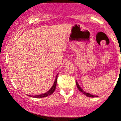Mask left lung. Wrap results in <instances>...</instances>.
Masks as SVG:
<instances>
[{"instance_id": "obj_1", "label": "left lung", "mask_w": 121, "mask_h": 121, "mask_svg": "<svg viewBox=\"0 0 121 121\" xmlns=\"http://www.w3.org/2000/svg\"><path fill=\"white\" fill-rule=\"evenodd\" d=\"M76 86H77V88H78V89H79V91H80L81 92L83 93V94H84V95H85L86 96H88V97H92V98L95 97V96H95V95H91V94H90L89 93H86V92H85L84 91H83V89H82V88L80 87V86L79 85V84L77 82H76Z\"/></svg>"}]
</instances>
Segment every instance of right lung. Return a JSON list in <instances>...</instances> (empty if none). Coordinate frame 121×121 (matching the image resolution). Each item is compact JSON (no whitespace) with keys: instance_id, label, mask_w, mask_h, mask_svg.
<instances>
[{"instance_id":"right-lung-1","label":"right lung","mask_w":121,"mask_h":121,"mask_svg":"<svg viewBox=\"0 0 121 121\" xmlns=\"http://www.w3.org/2000/svg\"><path fill=\"white\" fill-rule=\"evenodd\" d=\"M58 74L56 75V76L55 79L54 83H53L52 87L50 89L49 91H48L47 92L45 93V94H40V95H34V96H30V95H29V96L33 98H44V97H46V96H49V95H52V94L54 92L55 90L56 89V83H57V76H58Z\"/></svg>"}]
</instances>
